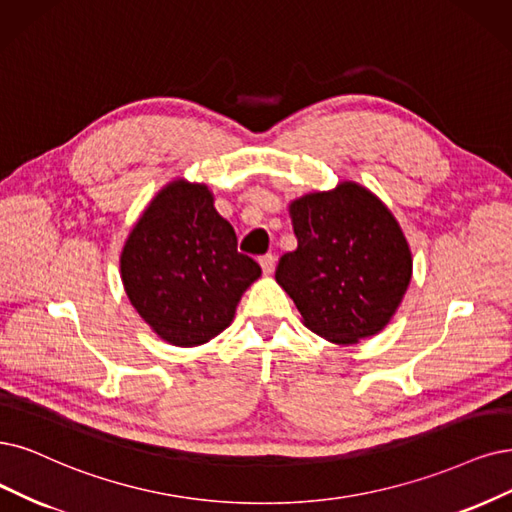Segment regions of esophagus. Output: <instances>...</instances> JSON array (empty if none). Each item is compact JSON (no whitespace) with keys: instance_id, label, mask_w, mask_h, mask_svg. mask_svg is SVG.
Listing matches in <instances>:
<instances>
[{"instance_id":"34e87169","label":"esophagus","mask_w":512,"mask_h":512,"mask_svg":"<svg viewBox=\"0 0 512 512\" xmlns=\"http://www.w3.org/2000/svg\"><path fill=\"white\" fill-rule=\"evenodd\" d=\"M259 266H261L263 274L270 276V274L274 272V266H276V259H274V255H263V257L259 259Z\"/></svg>"}]
</instances>
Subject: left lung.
<instances>
[{
	"label": "left lung",
	"instance_id": "8db88e82",
	"mask_svg": "<svg viewBox=\"0 0 512 512\" xmlns=\"http://www.w3.org/2000/svg\"><path fill=\"white\" fill-rule=\"evenodd\" d=\"M297 249L278 261L276 282L312 333L352 346L380 333L413 274L409 242L390 208L356 181L289 204Z\"/></svg>",
	"mask_w": 512,
	"mask_h": 512
}]
</instances>
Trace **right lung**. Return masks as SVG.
Here are the masks:
<instances>
[{
    "label": "right lung",
    "mask_w": 512,
    "mask_h": 512,
    "mask_svg": "<svg viewBox=\"0 0 512 512\" xmlns=\"http://www.w3.org/2000/svg\"><path fill=\"white\" fill-rule=\"evenodd\" d=\"M236 244L208 185L168 181L132 225L120 255L132 308L170 346L211 342L232 325L240 297L261 276Z\"/></svg>",
    "instance_id": "obj_1"
}]
</instances>
